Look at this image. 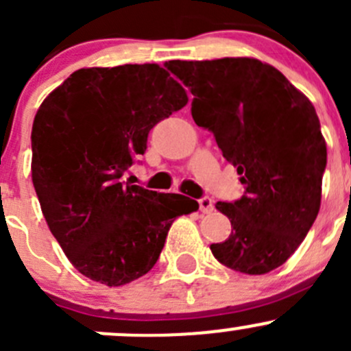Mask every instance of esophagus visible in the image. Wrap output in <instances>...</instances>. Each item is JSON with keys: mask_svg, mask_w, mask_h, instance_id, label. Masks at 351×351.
I'll return each instance as SVG.
<instances>
[{"mask_svg": "<svg viewBox=\"0 0 351 351\" xmlns=\"http://www.w3.org/2000/svg\"><path fill=\"white\" fill-rule=\"evenodd\" d=\"M198 207H200V212L208 214V212L214 210V202H212V198L208 197H202L200 200H198Z\"/></svg>", "mask_w": 351, "mask_h": 351, "instance_id": "34e87169", "label": "esophagus"}]
</instances>
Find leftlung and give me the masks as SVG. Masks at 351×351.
<instances>
[{"mask_svg":"<svg viewBox=\"0 0 351 351\" xmlns=\"http://www.w3.org/2000/svg\"><path fill=\"white\" fill-rule=\"evenodd\" d=\"M192 91V117L215 137L246 193L215 208L231 221L212 254L231 270L263 275L304 241L321 207L326 141L309 98L253 58L169 61Z\"/></svg>","mask_w":351,"mask_h":351,"instance_id":"8db88e82","label":"left lung"}]
</instances>
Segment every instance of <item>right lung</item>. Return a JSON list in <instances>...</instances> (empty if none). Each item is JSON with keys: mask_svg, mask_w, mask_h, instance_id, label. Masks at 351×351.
I'll list each match as a JSON object with an SVG mask.
<instances>
[{"mask_svg": "<svg viewBox=\"0 0 351 351\" xmlns=\"http://www.w3.org/2000/svg\"><path fill=\"white\" fill-rule=\"evenodd\" d=\"M189 101L159 64L83 67L37 110L32 182L49 229L80 274L108 287L146 275L178 215L198 204L122 182L147 134Z\"/></svg>", "mask_w": 351, "mask_h": 351, "instance_id": "add662e5", "label": "right lung"}]
</instances>
